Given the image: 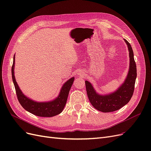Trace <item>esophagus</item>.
<instances>
[{"instance_id":"esophagus-1","label":"esophagus","mask_w":151,"mask_h":151,"mask_svg":"<svg viewBox=\"0 0 151 151\" xmlns=\"http://www.w3.org/2000/svg\"><path fill=\"white\" fill-rule=\"evenodd\" d=\"M78 74H79V76H80L81 77H83V76H84V74H83V73L82 72H80L79 73H78Z\"/></svg>"}]
</instances>
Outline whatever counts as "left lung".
<instances>
[{
	"instance_id": "obj_1",
	"label": "left lung",
	"mask_w": 151,
	"mask_h": 151,
	"mask_svg": "<svg viewBox=\"0 0 151 151\" xmlns=\"http://www.w3.org/2000/svg\"><path fill=\"white\" fill-rule=\"evenodd\" d=\"M129 51L130 67L124 83L115 92L108 95L97 94L89 82L85 81L87 94L91 104L98 110L107 113L118 110L129 102L133 96L137 77V67L130 44L124 39Z\"/></svg>"
}]
</instances>
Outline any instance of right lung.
Wrapping results in <instances>:
<instances>
[{
    "mask_svg": "<svg viewBox=\"0 0 151 151\" xmlns=\"http://www.w3.org/2000/svg\"><path fill=\"white\" fill-rule=\"evenodd\" d=\"M15 56V55H14ZM14 56L13 64L12 66V78L14 84L16 93L18 101L26 110L35 115L42 117H51L60 114L64 108L67 100L68 93L74 83V77L68 80L62 87L58 96L52 101L45 103H38L33 101L23 94L18 86L14 74L15 57Z\"/></svg>",
    "mask_w": 151,
    "mask_h": 151,
    "instance_id": "obj_1",
    "label": "right lung"
}]
</instances>
